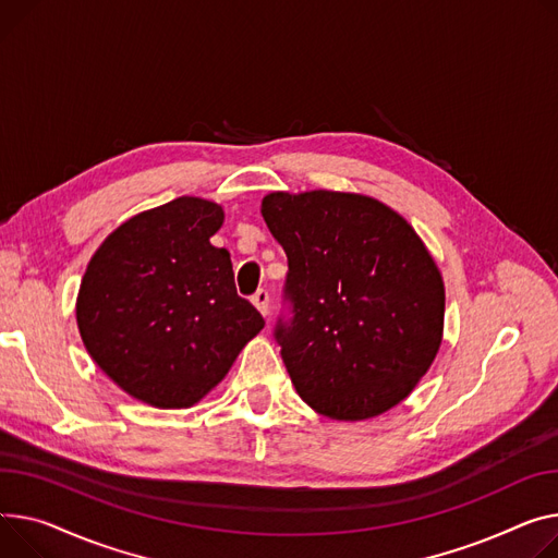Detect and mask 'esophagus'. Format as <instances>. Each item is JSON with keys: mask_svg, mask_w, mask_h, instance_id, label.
Instances as JSON below:
<instances>
[{"mask_svg": "<svg viewBox=\"0 0 558 558\" xmlns=\"http://www.w3.org/2000/svg\"><path fill=\"white\" fill-rule=\"evenodd\" d=\"M251 303L257 307V312H259V314L267 316V314H269V291H265V289H257V291L253 293Z\"/></svg>", "mask_w": 558, "mask_h": 558, "instance_id": "obj_1", "label": "esophagus"}]
</instances>
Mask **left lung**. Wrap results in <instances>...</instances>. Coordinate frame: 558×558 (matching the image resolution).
Wrapping results in <instances>:
<instances>
[{"instance_id":"1","label":"left lung","mask_w":558,"mask_h":558,"mask_svg":"<svg viewBox=\"0 0 558 558\" xmlns=\"http://www.w3.org/2000/svg\"><path fill=\"white\" fill-rule=\"evenodd\" d=\"M259 213L289 259L293 318L276 339L295 392L339 422L390 411L441 345L444 280L426 244L359 193L278 191Z\"/></svg>"}]
</instances>
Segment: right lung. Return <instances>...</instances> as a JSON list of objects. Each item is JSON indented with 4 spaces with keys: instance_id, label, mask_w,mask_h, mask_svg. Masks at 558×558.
Instances as JSON below:
<instances>
[{
    "instance_id": "obj_1",
    "label": "right lung",
    "mask_w": 558,
    "mask_h": 558,
    "mask_svg": "<svg viewBox=\"0 0 558 558\" xmlns=\"http://www.w3.org/2000/svg\"><path fill=\"white\" fill-rule=\"evenodd\" d=\"M225 208L177 197L111 231L76 301L81 339L102 373L155 408H191L229 375L265 327L233 282L231 253L210 244Z\"/></svg>"
}]
</instances>
